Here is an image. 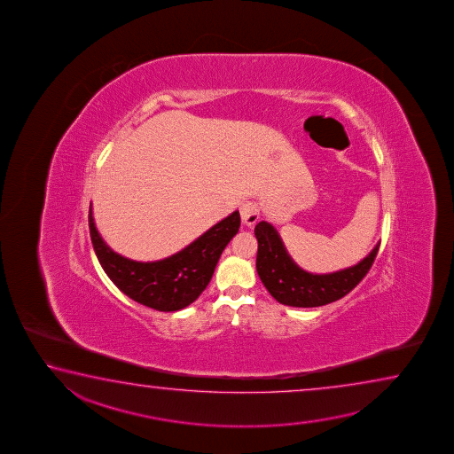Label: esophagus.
Segmentation results:
<instances>
[{
  "label": "esophagus",
  "mask_w": 454,
  "mask_h": 454,
  "mask_svg": "<svg viewBox=\"0 0 454 454\" xmlns=\"http://www.w3.org/2000/svg\"><path fill=\"white\" fill-rule=\"evenodd\" d=\"M239 215H241V223L247 227H253L254 223L259 221L261 217V207L257 201H245L239 207Z\"/></svg>",
  "instance_id": "obj_1"
}]
</instances>
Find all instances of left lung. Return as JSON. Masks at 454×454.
<instances>
[{
    "label": "left lung",
    "instance_id": "left-lung-1",
    "mask_svg": "<svg viewBox=\"0 0 454 454\" xmlns=\"http://www.w3.org/2000/svg\"><path fill=\"white\" fill-rule=\"evenodd\" d=\"M259 243L255 269L273 299L283 305L299 308L323 307L345 297L369 273L380 243L359 263L327 275H313L291 259L283 239L271 223L261 221L254 229Z\"/></svg>",
    "mask_w": 454,
    "mask_h": 454
}]
</instances>
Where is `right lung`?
I'll return each instance as SVG.
<instances>
[{
    "instance_id": "add662e5",
    "label": "right lung",
    "mask_w": 454,
    "mask_h": 454,
    "mask_svg": "<svg viewBox=\"0 0 454 454\" xmlns=\"http://www.w3.org/2000/svg\"><path fill=\"white\" fill-rule=\"evenodd\" d=\"M239 213L233 211L189 247L167 259L137 262L114 253L103 241L89 209L93 249L109 279L125 295L157 311H177L199 299L209 285L225 247L239 229Z\"/></svg>"
}]
</instances>
